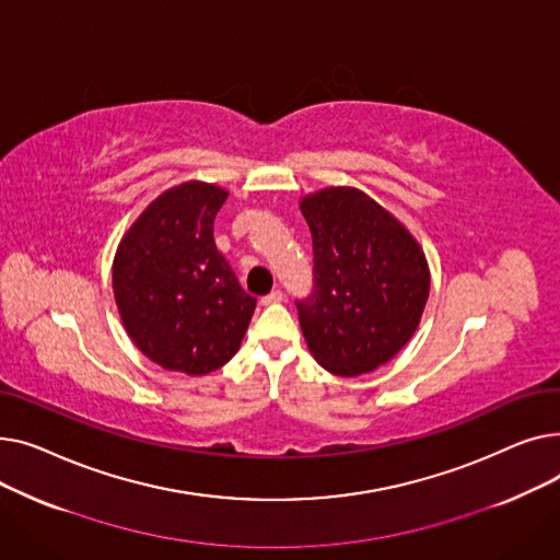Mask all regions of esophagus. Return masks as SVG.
<instances>
[{
  "label": "esophagus",
  "instance_id": "esophagus-1",
  "mask_svg": "<svg viewBox=\"0 0 560 560\" xmlns=\"http://www.w3.org/2000/svg\"><path fill=\"white\" fill-rule=\"evenodd\" d=\"M281 300H283V292H281V290H272L270 295H265V298L260 300V304H262V306H270V304H279Z\"/></svg>",
  "mask_w": 560,
  "mask_h": 560
}]
</instances>
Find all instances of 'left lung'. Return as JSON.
I'll return each instance as SVG.
<instances>
[{
  "label": "left lung",
  "mask_w": 560,
  "mask_h": 560,
  "mask_svg": "<svg viewBox=\"0 0 560 560\" xmlns=\"http://www.w3.org/2000/svg\"><path fill=\"white\" fill-rule=\"evenodd\" d=\"M300 209L313 235V292L295 302L306 345L331 374L372 372L420 325L431 283L424 252L357 188H325Z\"/></svg>",
  "instance_id": "1"
}]
</instances>
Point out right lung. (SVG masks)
I'll list each match as a JSON object with an SVG mask.
<instances>
[{
  "mask_svg": "<svg viewBox=\"0 0 560 560\" xmlns=\"http://www.w3.org/2000/svg\"><path fill=\"white\" fill-rule=\"evenodd\" d=\"M229 192L186 182L156 197L125 233L113 260V295L147 359L190 376L241 349L256 298L218 252L213 222Z\"/></svg>",
  "mask_w": 560,
  "mask_h": 560,
  "instance_id": "1",
  "label": "right lung"
}]
</instances>
